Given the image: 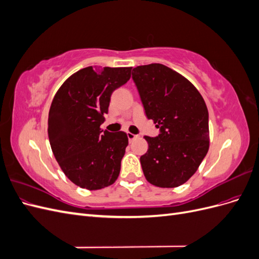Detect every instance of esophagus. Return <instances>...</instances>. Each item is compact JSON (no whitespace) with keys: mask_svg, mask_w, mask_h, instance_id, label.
I'll list each match as a JSON object with an SVG mask.
<instances>
[{"mask_svg":"<svg viewBox=\"0 0 259 259\" xmlns=\"http://www.w3.org/2000/svg\"><path fill=\"white\" fill-rule=\"evenodd\" d=\"M138 137V135H135V134H132V133H127V138L130 142H133V140L136 139Z\"/></svg>","mask_w":259,"mask_h":259,"instance_id":"34e87169","label":"esophagus"}]
</instances>
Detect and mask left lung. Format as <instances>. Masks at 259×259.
Segmentation results:
<instances>
[{
    "label": "left lung",
    "instance_id": "8db88e82",
    "mask_svg": "<svg viewBox=\"0 0 259 259\" xmlns=\"http://www.w3.org/2000/svg\"><path fill=\"white\" fill-rule=\"evenodd\" d=\"M146 116L160 128L145 136L148 151L140 156L144 175L161 188L185 184L205 158L209 147L208 111L191 82L161 64L133 69Z\"/></svg>",
    "mask_w": 259,
    "mask_h": 259
}]
</instances>
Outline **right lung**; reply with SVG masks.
I'll return each instance as SVG.
<instances>
[{
  "instance_id": "add662e5",
  "label": "right lung",
  "mask_w": 259,
  "mask_h": 259,
  "mask_svg": "<svg viewBox=\"0 0 259 259\" xmlns=\"http://www.w3.org/2000/svg\"><path fill=\"white\" fill-rule=\"evenodd\" d=\"M132 67H86L72 74L55 95L49 113V138L65 175L88 190L112 185L128 145L126 133L100 128L113 91L126 83Z\"/></svg>"
}]
</instances>
